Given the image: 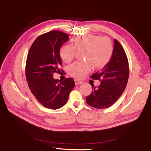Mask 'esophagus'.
Masks as SVG:
<instances>
[{
  "instance_id": "esophagus-1",
  "label": "esophagus",
  "mask_w": 151,
  "mask_h": 151,
  "mask_svg": "<svg viewBox=\"0 0 151 151\" xmlns=\"http://www.w3.org/2000/svg\"><path fill=\"white\" fill-rule=\"evenodd\" d=\"M75 83L76 85H79L81 84H83V81H79L78 79H75Z\"/></svg>"
}]
</instances>
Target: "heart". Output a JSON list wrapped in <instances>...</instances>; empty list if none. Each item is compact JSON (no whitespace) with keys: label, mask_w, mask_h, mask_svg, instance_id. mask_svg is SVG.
Instances as JSON below:
<instances>
[{"label":"heart","mask_w":151,"mask_h":151,"mask_svg":"<svg viewBox=\"0 0 151 151\" xmlns=\"http://www.w3.org/2000/svg\"><path fill=\"white\" fill-rule=\"evenodd\" d=\"M74 46L66 45L60 50V56L66 63L74 58L76 51L84 50V59L86 61L76 62L68 67V73L77 79H81L89 73L93 65L96 68H103L110 60L113 48L111 40L106 36L86 35L73 40Z\"/></svg>","instance_id":"heart-1"}]
</instances>
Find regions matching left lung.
<instances>
[{
    "label": "left lung",
    "instance_id": "obj_1",
    "mask_svg": "<svg viewBox=\"0 0 151 151\" xmlns=\"http://www.w3.org/2000/svg\"><path fill=\"white\" fill-rule=\"evenodd\" d=\"M129 76V62L122 45L114 40L111 60L101 70L91 76L93 79L101 81L98 87L91 85L93 90L86 101L91 106L103 109L115 103L124 91Z\"/></svg>",
    "mask_w": 151,
    "mask_h": 151
}]
</instances>
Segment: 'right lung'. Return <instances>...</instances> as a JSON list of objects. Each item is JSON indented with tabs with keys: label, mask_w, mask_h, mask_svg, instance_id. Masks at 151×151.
Masks as SVG:
<instances>
[{
	"label": "right lung",
	"mask_w": 151,
	"mask_h": 151,
	"mask_svg": "<svg viewBox=\"0 0 151 151\" xmlns=\"http://www.w3.org/2000/svg\"><path fill=\"white\" fill-rule=\"evenodd\" d=\"M69 36L52 31L39 36L29 48L26 63V77L31 93L43 106L57 109L66 104L75 86L72 78L54 79L53 74L60 72V48Z\"/></svg>",
	"instance_id": "right-lung-1"
}]
</instances>
